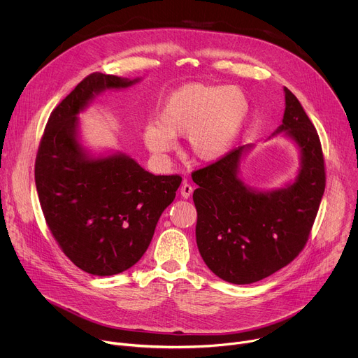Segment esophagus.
Listing matches in <instances>:
<instances>
[{"instance_id":"obj_1","label":"esophagus","mask_w":358,"mask_h":358,"mask_svg":"<svg viewBox=\"0 0 358 358\" xmlns=\"http://www.w3.org/2000/svg\"><path fill=\"white\" fill-rule=\"evenodd\" d=\"M192 191H194V188H192L189 184H187V182H184V184L181 185V189H180V192H181V196H182V198H185V199L191 196Z\"/></svg>"}]
</instances>
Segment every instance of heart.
I'll return each mask as SVG.
<instances>
[{"mask_svg":"<svg viewBox=\"0 0 358 358\" xmlns=\"http://www.w3.org/2000/svg\"><path fill=\"white\" fill-rule=\"evenodd\" d=\"M250 112L246 93L236 86L185 83L167 96L157 123H148L143 140L166 160L174 138L185 136V151L202 163L221 160L239 138Z\"/></svg>","mask_w":358,"mask_h":358,"instance_id":"b5f03b06","label":"heart"}]
</instances>
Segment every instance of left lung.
I'll return each instance as SVG.
<instances>
[{
  "label": "left lung",
  "mask_w": 358,
  "mask_h": 358,
  "mask_svg": "<svg viewBox=\"0 0 358 358\" xmlns=\"http://www.w3.org/2000/svg\"><path fill=\"white\" fill-rule=\"evenodd\" d=\"M285 90L282 133L299 151L296 177L280 188L258 189L241 177L253 144L229 151L192 173L198 185L195 236L206 265L225 282L249 285L289 265L308 242L326 187L319 134L297 97Z\"/></svg>",
  "instance_id": "1"
}]
</instances>
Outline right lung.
Instances as JSON below:
<instances>
[{
    "label": "right lung",
    "instance_id": "1",
    "mask_svg": "<svg viewBox=\"0 0 358 358\" xmlns=\"http://www.w3.org/2000/svg\"><path fill=\"white\" fill-rule=\"evenodd\" d=\"M140 80L89 75L50 113L38 148L35 184L46 224L66 257L94 276L140 261L181 184L180 176L145 171L126 152L96 155L82 143L79 115L94 97Z\"/></svg>",
    "mask_w": 358,
    "mask_h": 358
}]
</instances>
